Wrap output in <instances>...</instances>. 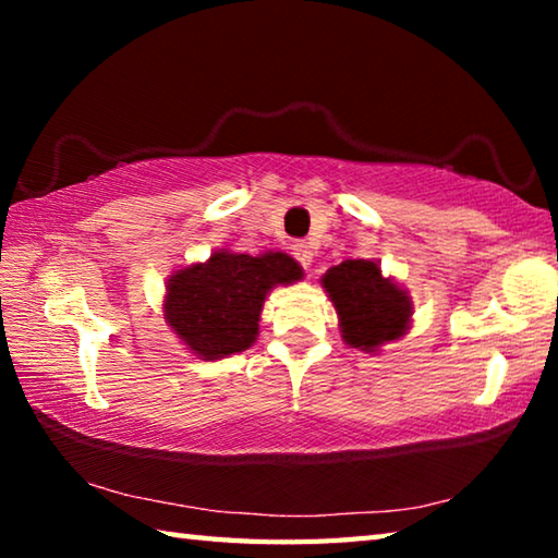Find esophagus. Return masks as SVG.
Segmentation results:
<instances>
[{"instance_id": "esophagus-1", "label": "esophagus", "mask_w": 558, "mask_h": 558, "mask_svg": "<svg viewBox=\"0 0 558 558\" xmlns=\"http://www.w3.org/2000/svg\"><path fill=\"white\" fill-rule=\"evenodd\" d=\"M292 256L298 258V263H300L302 268H310V266H313L315 251H313V245H310V243H305V241H295V243H292Z\"/></svg>"}]
</instances>
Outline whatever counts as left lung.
<instances>
[{"mask_svg":"<svg viewBox=\"0 0 558 558\" xmlns=\"http://www.w3.org/2000/svg\"><path fill=\"white\" fill-rule=\"evenodd\" d=\"M339 315L342 339L362 352H376L409 329L411 298L374 260H344L323 276Z\"/></svg>","mask_w":558,"mask_h":558,"instance_id":"1","label":"left lung"}]
</instances>
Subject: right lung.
Wrapping results in <instances>:
<instances>
[{"label":"right lung","mask_w":558,"mask_h":558,"mask_svg":"<svg viewBox=\"0 0 558 558\" xmlns=\"http://www.w3.org/2000/svg\"><path fill=\"white\" fill-rule=\"evenodd\" d=\"M300 278L302 268L288 253L216 251L169 278L165 319L199 359L229 356L256 342L268 292Z\"/></svg>","instance_id":"right-lung-1"}]
</instances>
